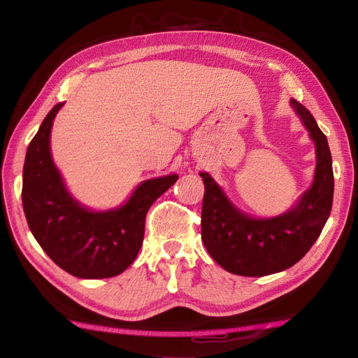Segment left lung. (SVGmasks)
Wrapping results in <instances>:
<instances>
[{"label": "left lung", "mask_w": 358, "mask_h": 358, "mask_svg": "<svg viewBox=\"0 0 358 358\" xmlns=\"http://www.w3.org/2000/svg\"><path fill=\"white\" fill-rule=\"evenodd\" d=\"M315 143L317 167L312 187L294 208L275 218L257 220L227 199L209 173L204 183L201 241L210 257L227 272L266 276L294 266L320 237L333 204V167L327 137L305 106L291 100Z\"/></svg>", "instance_id": "left-lung-1"}]
</instances>
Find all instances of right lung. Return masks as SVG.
Here are the masks:
<instances>
[{"label":"right lung","mask_w":358,"mask_h":358,"mask_svg":"<svg viewBox=\"0 0 358 358\" xmlns=\"http://www.w3.org/2000/svg\"><path fill=\"white\" fill-rule=\"evenodd\" d=\"M62 104L48 113L27 149L22 204L28 227L52 262L70 275L112 278L136 259L146 213L178 175L142 182L121 208L104 212L83 208L70 196L50 155V129Z\"/></svg>","instance_id":"1"}]
</instances>
